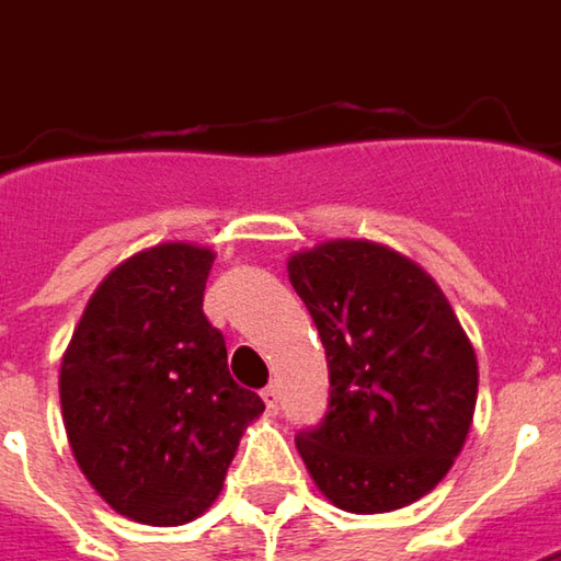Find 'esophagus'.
<instances>
[{
	"label": "esophagus",
	"instance_id": "1",
	"mask_svg": "<svg viewBox=\"0 0 561 561\" xmlns=\"http://www.w3.org/2000/svg\"><path fill=\"white\" fill-rule=\"evenodd\" d=\"M262 401H265L268 413H277V401H280V394H277V386H274V382L262 389Z\"/></svg>",
	"mask_w": 561,
	"mask_h": 561
}]
</instances>
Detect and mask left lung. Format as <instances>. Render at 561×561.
<instances>
[{
  "instance_id": "8db88e82",
  "label": "left lung",
  "mask_w": 561,
  "mask_h": 561,
  "mask_svg": "<svg viewBox=\"0 0 561 561\" xmlns=\"http://www.w3.org/2000/svg\"><path fill=\"white\" fill-rule=\"evenodd\" d=\"M330 367V401L296 435L314 484L348 513H392L447 476L479 394V364L445 293L408 255L327 240L289 255Z\"/></svg>"
}]
</instances>
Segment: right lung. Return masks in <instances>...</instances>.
Wrapping results in <instances>:
<instances>
[{
  "instance_id": "obj_1",
  "label": "right lung",
  "mask_w": 561,
  "mask_h": 561,
  "mask_svg": "<svg viewBox=\"0 0 561 561\" xmlns=\"http://www.w3.org/2000/svg\"><path fill=\"white\" fill-rule=\"evenodd\" d=\"M216 253L160 243L101 280L61 360V413L82 476L119 516L184 525L219 497L262 398L228 374L203 314Z\"/></svg>"
}]
</instances>
